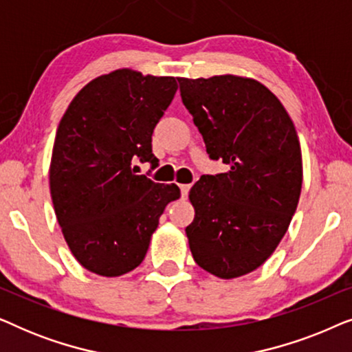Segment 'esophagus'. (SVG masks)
Listing matches in <instances>:
<instances>
[{
    "label": "esophagus",
    "mask_w": 352,
    "mask_h": 352,
    "mask_svg": "<svg viewBox=\"0 0 352 352\" xmlns=\"http://www.w3.org/2000/svg\"><path fill=\"white\" fill-rule=\"evenodd\" d=\"M179 189H181V195L186 199L187 194H189V190H190V184H181Z\"/></svg>",
    "instance_id": "obj_1"
}]
</instances>
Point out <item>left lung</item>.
I'll return each instance as SVG.
<instances>
[{
  "label": "left lung",
  "mask_w": 352,
  "mask_h": 352,
  "mask_svg": "<svg viewBox=\"0 0 352 352\" xmlns=\"http://www.w3.org/2000/svg\"><path fill=\"white\" fill-rule=\"evenodd\" d=\"M211 160L228 171L204 175L189 199L186 228L195 263L234 278L261 266L295 214L302 184L301 147L292 118L258 81L234 75L177 78Z\"/></svg>",
  "instance_id": "8db88e82"
}]
</instances>
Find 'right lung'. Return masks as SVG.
<instances>
[{
  "mask_svg": "<svg viewBox=\"0 0 352 352\" xmlns=\"http://www.w3.org/2000/svg\"><path fill=\"white\" fill-rule=\"evenodd\" d=\"M177 89L173 76L128 69L85 86L62 117L50 170L54 211L81 266L123 276L146 256L151 235L176 184L136 175V162L158 166L152 134Z\"/></svg>",
  "mask_w": 352,
  "mask_h": 352,
  "instance_id": "obj_1",
  "label": "right lung"
}]
</instances>
